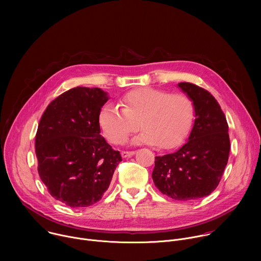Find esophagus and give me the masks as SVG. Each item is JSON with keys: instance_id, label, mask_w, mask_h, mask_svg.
I'll return each instance as SVG.
<instances>
[{"instance_id": "obj_1", "label": "esophagus", "mask_w": 261, "mask_h": 261, "mask_svg": "<svg viewBox=\"0 0 261 261\" xmlns=\"http://www.w3.org/2000/svg\"><path fill=\"white\" fill-rule=\"evenodd\" d=\"M134 154H135V152H133V151H130V152L123 151V152L121 153V155H122L123 158H130V157H132Z\"/></svg>"}]
</instances>
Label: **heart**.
Wrapping results in <instances>:
<instances>
[{"mask_svg": "<svg viewBox=\"0 0 261 261\" xmlns=\"http://www.w3.org/2000/svg\"><path fill=\"white\" fill-rule=\"evenodd\" d=\"M120 105L122 109L105 104L98 116L105 138L113 144L122 143L139 123L142 132L132 139L133 144H158L169 150L181 144L192 128L194 106L184 94L141 88L124 95Z\"/></svg>", "mask_w": 261, "mask_h": 261, "instance_id": "1", "label": "heart"}]
</instances>
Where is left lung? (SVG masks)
<instances>
[{
	"label": "left lung",
	"mask_w": 261,
	"mask_h": 261,
	"mask_svg": "<svg viewBox=\"0 0 261 261\" xmlns=\"http://www.w3.org/2000/svg\"><path fill=\"white\" fill-rule=\"evenodd\" d=\"M194 106L195 120L186 142L172 154L155 158L152 178L162 194L175 200H195L210 195L227 165L230 141L223 111L206 90L177 84Z\"/></svg>",
	"instance_id": "8db88e82"
}]
</instances>
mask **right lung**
<instances>
[{
	"instance_id": "obj_1",
	"label": "right lung",
	"mask_w": 261,
	"mask_h": 261,
	"mask_svg": "<svg viewBox=\"0 0 261 261\" xmlns=\"http://www.w3.org/2000/svg\"><path fill=\"white\" fill-rule=\"evenodd\" d=\"M108 99L99 88H74L51 101L39 122V176L50 195L70 207L99 201L122 161L100 134L98 116Z\"/></svg>"
}]
</instances>
